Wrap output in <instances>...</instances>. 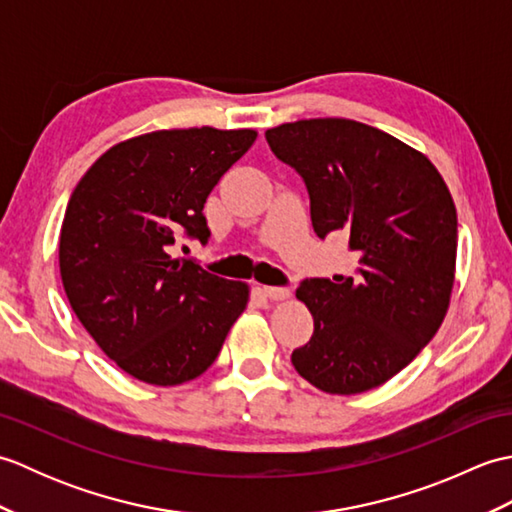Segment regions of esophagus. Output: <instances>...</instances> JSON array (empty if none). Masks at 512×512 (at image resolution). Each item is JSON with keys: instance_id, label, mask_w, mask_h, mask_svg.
I'll return each instance as SVG.
<instances>
[{"instance_id": "esophagus-1", "label": "esophagus", "mask_w": 512, "mask_h": 512, "mask_svg": "<svg viewBox=\"0 0 512 512\" xmlns=\"http://www.w3.org/2000/svg\"><path fill=\"white\" fill-rule=\"evenodd\" d=\"M264 295L270 299V301H284L290 297V290L286 288H273V286H266L264 288Z\"/></svg>"}]
</instances>
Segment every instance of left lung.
<instances>
[{"label":"left lung","mask_w":512,"mask_h":512,"mask_svg":"<svg viewBox=\"0 0 512 512\" xmlns=\"http://www.w3.org/2000/svg\"><path fill=\"white\" fill-rule=\"evenodd\" d=\"M266 140L306 182L314 233L343 231L361 253L358 277L297 288L314 334L292 365L325 394L380 387L447 317L458 255L447 182L422 151L350 118L284 123L266 129Z\"/></svg>","instance_id":"1"}]
</instances>
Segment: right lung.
<instances>
[{"mask_svg": "<svg viewBox=\"0 0 512 512\" xmlns=\"http://www.w3.org/2000/svg\"><path fill=\"white\" fill-rule=\"evenodd\" d=\"M255 129H158L116 143L76 184L59 235L63 290L112 361L147 385L198 378L248 306L246 281L173 257L209 239L204 202Z\"/></svg>", "mask_w": 512, "mask_h": 512, "instance_id": "add662e5", "label": "right lung"}]
</instances>
